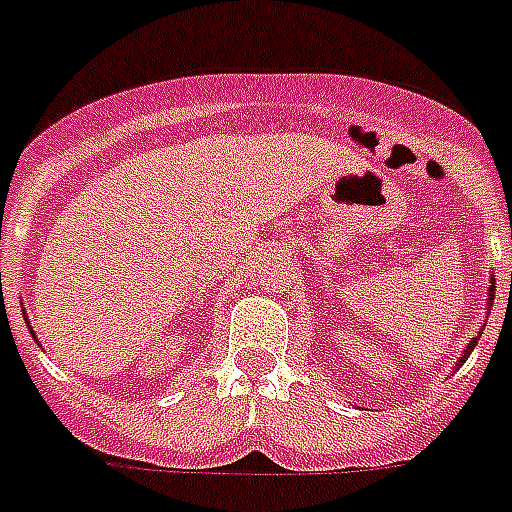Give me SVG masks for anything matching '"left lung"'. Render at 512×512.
<instances>
[{
  "mask_svg": "<svg viewBox=\"0 0 512 512\" xmlns=\"http://www.w3.org/2000/svg\"><path fill=\"white\" fill-rule=\"evenodd\" d=\"M492 281H495V278H492ZM492 299H495V286H492V289H489V299H487V307H492ZM476 343H479V336L474 338V341H468V346L466 349H463V354H461V359H458V367H461L463 362H466L468 356H471V351H474V346Z\"/></svg>",
  "mask_w": 512,
  "mask_h": 512,
  "instance_id": "8db88e82",
  "label": "left lung"
}]
</instances>
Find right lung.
<instances>
[{
    "mask_svg": "<svg viewBox=\"0 0 512 512\" xmlns=\"http://www.w3.org/2000/svg\"><path fill=\"white\" fill-rule=\"evenodd\" d=\"M30 333H33V330H30Z\"/></svg>",
    "mask_w": 512,
    "mask_h": 512,
    "instance_id": "obj_1",
    "label": "right lung"
}]
</instances>
